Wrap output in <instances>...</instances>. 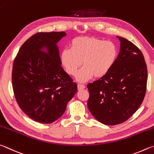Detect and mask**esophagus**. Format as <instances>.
<instances>
[{
    "label": "esophagus",
    "instance_id": "esophagus-1",
    "mask_svg": "<svg viewBox=\"0 0 154 154\" xmlns=\"http://www.w3.org/2000/svg\"><path fill=\"white\" fill-rule=\"evenodd\" d=\"M85 88V86L82 84H78V89L81 90Z\"/></svg>",
    "mask_w": 154,
    "mask_h": 154
}]
</instances>
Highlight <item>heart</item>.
<instances>
[{
  "label": "heart",
  "instance_id": "1",
  "mask_svg": "<svg viewBox=\"0 0 154 154\" xmlns=\"http://www.w3.org/2000/svg\"><path fill=\"white\" fill-rule=\"evenodd\" d=\"M118 48L114 42L93 37H78L73 39L70 48L60 53V62L69 75L78 73L77 79L85 82L93 75L100 78L106 75L114 66L118 57Z\"/></svg>",
  "mask_w": 154,
  "mask_h": 154
}]
</instances>
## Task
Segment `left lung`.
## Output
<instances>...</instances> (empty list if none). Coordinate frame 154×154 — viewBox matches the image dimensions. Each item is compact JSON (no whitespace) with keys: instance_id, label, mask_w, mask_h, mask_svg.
<instances>
[{"instance_id":"1","label":"left lung","mask_w":154,"mask_h":154,"mask_svg":"<svg viewBox=\"0 0 154 154\" xmlns=\"http://www.w3.org/2000/svg\"><path fill=\"white\" fill-rule=\"evenodd\" d=\"M120 51L112 69L87 85V106L95 119L106 125L127 120L141 106L146 93L147 69L143 55L133 42L118 36Z\"/></svg>"}]
</instances>
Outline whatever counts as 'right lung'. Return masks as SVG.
<instances>
[{
    "label": "right lung",
    "instance_id": "obj_1",
    "mask_svg": "<svg viewBox=\"0 0 154 154\" xmlns=\"http://www.w3.org/2000/svg\"><path fill=\"white\" fill-rule=\"evenodd\" d=\"M64 32H38L23 43L15 57L12 86L16 101L36 122L49 124L60 118L77 92V84L61 66L57 42ZM47 46L48 53L40 49Z\"/></svg>",
    "mask_w": 154,
    "mask_h": 154
}]
</instances>
